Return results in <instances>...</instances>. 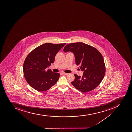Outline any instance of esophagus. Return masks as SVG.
Returning a JSON list of instances; mask_svg holds the SVG:
<instances>
[{
    "label": "esophagus",
    "instance_id": "obj_1",
    "mask_svg": "<svg viewBox=\"0 0 132 132\" xmlns=\"http://www.w3.org/2000/svg\"><path fill=\"white\" fill-rule=\"evenodd\" d=\"M62 74H63V75H66V76H68V75L69 74L68 73H64V72H62Z\"/></svg>",
    "mask_w": 132,
    "mask_h": 132
}]
</instances>
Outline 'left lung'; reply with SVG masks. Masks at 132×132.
Returning a JSON list of instances; mask_svg holds the SVG:
<instances>
[{
    "label": "left lung",
    "mask_w": 132,
    "mask_h": 132,
    "mask_svg": "<svg viewBox=\"0 0 132 132\" xmlns=\"http://www.w3.org/2000/svg\"><path fill=\"white\" fill-rule=\"evenodd\" d=\"M63 51H70L74 54L76 64L84 72L82 77L74 74L75 80L71 82L72 85L83 92L95 89L103 80L105 72L101 53L93 47L81 42L68 44Z\"/></svg>",
    "instance_id": "left-lung-1"
}]
</instances>
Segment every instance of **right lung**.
I'll use <instances>...</instances> for the list:
<instances>
[{"mask_svg": "<svg viewBox=\"0 0 132 132\" xmlns=\"http://www.w3.org/2000/svg\"><path fill=\"white\" fill-rule=\"evenodd\" d=\"M66 43L41 45L31 51L23 65V74L27 83L39 92L49 89L56 83L59 73L53 72L47 68L54 63L55 56Z\"/></svg>", "mask_w": 132, "mask_h": 132, "instance_id": "1", "label": "right lung"}]
</instances>
